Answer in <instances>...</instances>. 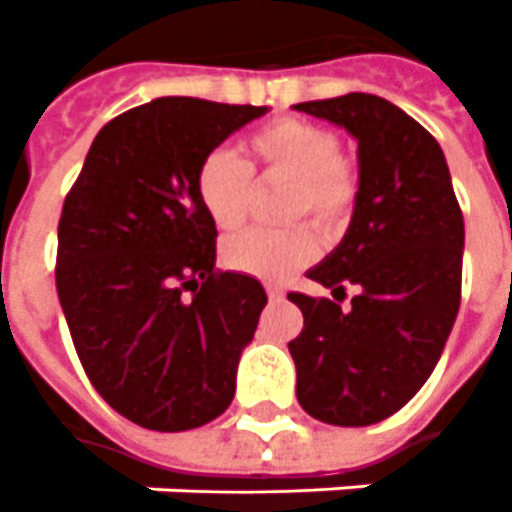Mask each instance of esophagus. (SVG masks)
<instances>
[{"mask_svg":"<svg viewBox=\"0 0 512 512\" xmlns=\"http://www.w3.org/2000/svg\"><path fill=\"white\" fill-rule=\"evenodd\" d=\"M267 297H270V300H284V289H281V286H267Z\"/></svg>","mask_w":512,"mask_h":512,"instance_id":"1","label":"esophagus"}]
</instances>
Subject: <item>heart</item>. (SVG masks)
<instances>
[{
	"label": "heart",
	"instance_id": "obj_1",
	"mask_svg": "<svg viewBox=\"0 0 512 512\" xmlns=\"http://www.w3.org/2000/svg\"><path fill=\"white\" fill-rule=\"evenodd\" d=\"M339 134L322 123L281 118L253 132L245 143L248 159L217 148L195 173L198 204L217 231H237L250 212L253 179L278 176L292 181L286 217H311L322 231H336L355 204V170L339 154ZM317 237L308 226L289 231H248L223 245V262L259 281H284L317 256Z\"/></svg>",
	"mask_w": 512,
	"mask_h": 512
}]
</instances>
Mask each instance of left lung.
Listing matches in <instances>:
<instances>
[{
  "instance_id": "obj_1",
  "label": "left lung",
  "mask_w": 512,
  "mask_h": 512,
  "mask_svg": "<svg viewBox=\"0 0 512 512\" xmlns=\"http://www.w3.org/2000/svg\"><path fill=\"white\" fill-rule=\"evenodd\" d=\"M358 143V192L344 239L308 270L350 308L292 292L303 331L289 342L297 402L325 424L366 427L397 413L433 375L460 308L463 215L436 137L372 93L303 101Z\"/></svg>"
}]
</instances>
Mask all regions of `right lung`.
<instances>
[{
    "mask_svg": "<svg viewBox=\"0 0 512 512\" xmlns=\"http://www.w3.org/2000/svg\"><path fill=\"white\" fill-rule=\"evenodd\" d=\"M267 107L165 96L93 140L57 226V297L93 389L129 422L181 433L226 411L267 292L220 273L195 173Z\"/></svg>",
    "mask_w": 512,
    "mask_h": 512,
    "instance_id": "right-lung-1",
    "label": "right lung"
}]
</instances>
